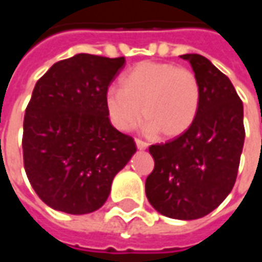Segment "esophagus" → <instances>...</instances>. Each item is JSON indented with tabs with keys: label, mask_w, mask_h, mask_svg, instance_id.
Segmentation results:
<instances>
[{
	"label": "esophagus",
	"mask_w": 262,
	"mask_h": 262,
	"mask_svg": "<svg viewBox=\"0 0 262 262\" xmlns=\"http://www.w3.org/2000/svg\"><path fill=\"white\" fill-rule=\"evenodd\" d=\"M136 146L139 150H144V149H147V146H149V144L146 143V142H143V140H140V139H136Z\"/></svg>",
	"instance_id": "obj_1"
}]
</instances>
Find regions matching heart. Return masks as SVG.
<instances>
[{
	"instance_id": "1",
	"label": "heart",
	"mask_w": 262,
	"mask_h": 262,
	"mask_svg": "<svg viewBox=\"0 0 262 262\" xmlns=\"http://www.w3.org/2000/svg\"><path fill=\"white\" fill-rule=\"evenodd\" d=\"M120 82L122 89L109 88L105 93L106 112L119 130H132L143 115L147 119L146 130L176 137L187 130L197 118L200 83L187 68L166 62H140Z\"/></svg>"
}]
</instances>
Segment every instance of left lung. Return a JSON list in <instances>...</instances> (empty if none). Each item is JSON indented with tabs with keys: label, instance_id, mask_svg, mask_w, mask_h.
Instances as JSON below:
<instances>
[{
	"label": "left lung",
	"instance_id": "left-lung-1",
	"mask_svg": "<svg viewBox=\"0 0 262 262\" xmlns=\"http://www.w3.org/2000/svg\"><path fill=\"white\" fill-rule=\"evenodd\" d=\"M182 58L200 83V107L184 133L149 147L155 169L146 179V195L166 217L195 220L219 207L233 190L246 137L244 111L233 83L207 58Z\"/></svg>",
	"mask_w": 262,
	"mask_h": 262
}]
</instances>
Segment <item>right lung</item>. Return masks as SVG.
I'll list each match as a JSON object with an SVG mask.
<instances>
[{
	"instance_id": "obj_1",
	"label": "right lung",
	"mask_w": 262,
	"mask_h": 262,
	"mask_svg": "<svg viewBox=\"0 0 262 262\" xmlns=\"http://www.w3.org/2000/svg\"><path fill=\"white\" fill-rule=\"evenodd\" d=\"M125 58L78 54L36 82L24 118V167L38 197L68 214H88L109 197L136 151L109 120L105 93Z\"/></svg>"
}]
</instances>
